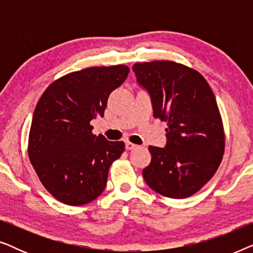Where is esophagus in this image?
Returning <instances> with one entry per match:
<instances>
[{
    "label": "esophagus",
    "instance_id": "obj_1",
    "mask_svg": "<svg viewBox=\"0 0 253 253\" xmlns=\"http://www.w3.org/2000/svg\"><path fill=\"white\" fill-rule=\"evenodd\" d=\"M126 150H134V148H137V145H134L131 143V141H126Z\"/></svg>",
    "mask_w": 253,
    "mask_h": 253
}]
</instances>
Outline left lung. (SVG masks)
<instances>
[{
	"instance_id": "left-lung-1",
	"label": "left lung",
	"mask_w": 253,
	"mask_h": 253,
	"mask_svg": "<svg viewBox=\"0 0 253 253\" xmlns=\"http://www.w3.org/2000/svg\"><path fill=\"white\" fill-rule=\"evenodd\" d=\"M151 96L153 115L167 123L165 147L150 146L143 170L155 192L174 199L195 195L215 174L224 153V131L212 88L198 71L172 61L133 64Z\"/></svg>"
}]
</instances>
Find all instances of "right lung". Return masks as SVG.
Masks as SVG:
<instances>
[{
  "instance_id": "right-lung-1",
  "label": "right lung",
  "mask_w": 253,
  "mask_h": 253,
  "mask_svg": "<svg viewBox=\"0 0 253 253\" xmlns=\"http://www.w3.org/2000/svg\"><path fill=\"white\" fill-rule=\"evenodd\" d=\"M129 71L123 64L75 71L41 95L27 151L38 177L58 202L85 205L105 190L109 167L123 153L124 143L95 136L89 122L103 116L109 94Z\"/></svg>"
}]
</instances>
